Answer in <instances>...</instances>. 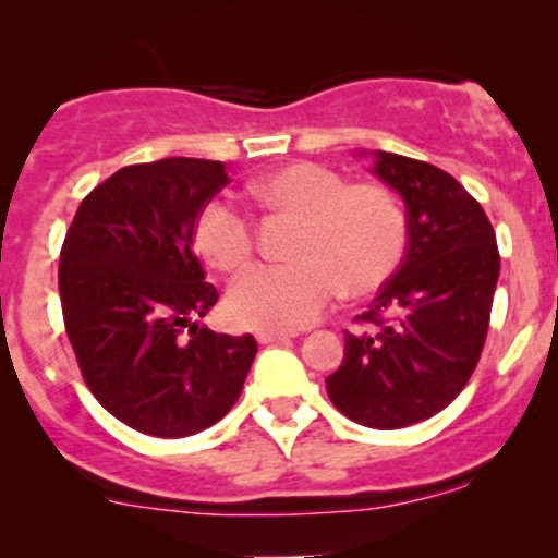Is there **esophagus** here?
Returning a JSON list of instances; mask_svg holds the SVG:
<instances>
[{"label":"esophagus","mask_w":558,"mask_h":558,"mask_svg":"<svg viewBox=\"0 0 558 558\" xmlns=\"http://www.w3.org/2000/svg\"><path fill=\"white\" fill-rule=\"evenodd\" d=\"M293 338V332H283V330H259L257 332V341L259 343H280Z\"/></svg>","instance_id":"esophagus-1"}]
</instances>
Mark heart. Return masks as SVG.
I'll return each instance as SVG.
<instances>
[{
    "mask_svg": "<svg viewBox=\"0 0 558 558\" xmlns=\"http://www.w3.org/2000/svg\"><path fill=\"white\" fill-rule=\"evenodd\" d=\"M254 194L272 213L299 217L286 265H262L230 288L228 312L246 328L296 330L315 323L343 291H375L407 252V213L377 183H349L315 162L267 172ZM204 262L233 275L254 259L257 235L243 209L226 198L204 204L194 226Z\"/></svg>",
    "mask_w": 558,
    "mask_h": 558,
    "instance_id": "1",
    "label": "heart"
}]
</instances>
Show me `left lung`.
Masks as SVG:
<instances>
[{"mask_svg": "<svg viewBox=\"0 0 558 558\" xmlns=\"http://www.w3.org/2000/svg\"><path fill=\"white\" fill-rule=\"evenodd\" d=\"M375 172L407 204V254L345 332L328 396L349 420L396 430L430 420L462 393L490 325L498 257L480 202L453 175L377 151Z\"/></svg>", "mask_w": 558, "mask_h": 558, "instance_id": "1", "label": "left lung"}]
</instances>
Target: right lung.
Instances as JSON below:
<instances>
[{
    "instance_id": "right-lung-1",
    "label": "right lung",
    "mask_w": 558,
    "mask_h": 558,
    "mask_svg": "<svg viewBox=\"0 0 558 558\" xmlns=\"http://www.w3.org/2000/svg\"><path fill=\"white\" fill-rule=\"evenodd\" d=\"M228 181L213 159L128 165L83 198L62 243V319L83 380L144 435L185 438L215 425L257 356L248 332L196 323L220 293L204 280L194 226Z\"/></svg>"
}]
</instances>
